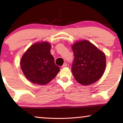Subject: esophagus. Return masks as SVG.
<instances>
[{
	"label": "esophagus",
	"instance_id": "34e87169",
	"mask_svg": "<svg viewBox=\"0 0 123 123\" xmlns=\"http://www.w3.org/2000/svg\"><path fill=\"white\" fill-rule=\"evenodd\" d=\"M67 64L66 63H65L62 66V67H63H63H67Z\"/></svg>",
	"mask_w": 123,
	"mask_h": 123
}]
</instances>
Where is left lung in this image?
Wrapping results in <instances>:
<instances>
[{
  "instance_id": "8db88e82",
  "label": "left lung",
  "mask_w": 123,
  "mask_h": 123,
  "mask_svg": "<svg viewBox=\"0 0 123 123\" xmlns=\"http://www.w3.org/2000/svg\"><path fill=\"white\" fill-rule=\"evenodd\" d=\"M72 49L74 60L71 70L76 80L85 86L98 81L106 67L104 53L86 40L76 42Z\"/></svg>"
}]
</instances>
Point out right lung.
Segmentation results:
<instances>
[{"label": "right lung", "instance_id": "right-lung-1", "mask_svg": "<svg viewBox=\"0 0 123 123\" xmlns=\"http://www.w3.org/2000/svg\"><path fill=\"white\" fill-rule=\"evenodd\" d=\"M51 45L47 42L33 44L24 53L20 67L26 78L33 83L46 85L56 77L60 67L55 65L51 54Z\"/></svg>", "mask_w": 123, "mask_h": 123}]
</instances>
